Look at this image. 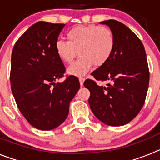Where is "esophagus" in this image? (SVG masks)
Segmentation results:
<instances>
[{"label":"esophagus","mask_w":160,"mask_h":160,"mask_svg":"<svg viewBox=\"0 0 160 160\" xmlns=\"http://www.w3.org/2000/svg\"><path fill=\"white\" fill-rule=\"evenodd\" d=\"M84 81H85L84 77L79 78V82H80V85H81V86H83V82H84Z\"/></svg>","instance_id":"1"}]
</instances>
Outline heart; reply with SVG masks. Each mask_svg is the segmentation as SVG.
<instances>
[{"instance_id": "1", "label": "heart", "mask_w": 160, "mask_h": 160, "mask_svg": "<svg viewBox=\"0 0 160 160\" xmlns=\"http://www.w3.org/2000/svg\"><path fill=\"white\" fill-rule=\"evenodd\" d=\"M66 38L67 42H56L55 51L66 64L71 63L78 53L79 58L67 69L68 73L77 77L88 73L94 64L96 66L106 64L115 47L114 33L107 26L77 25L68 31Z\"/></svg>"}]
</instances>
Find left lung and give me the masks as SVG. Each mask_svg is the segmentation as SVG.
<instances>
[{
  "instance_id": "8db88e82",
  "label": "left lung",
  "mask_w": 160,
  "mask_h": 160,
  "mask_svg": "<svg viewBox=\"0 0 160 160\" xmlns=\"http://www.w3.org/2000/svg\"><path fill=\"white\" fill-rule=\"evenodd\" d=\"M114 33L115 47L107 62L91 73L97 81H109L107 87L87 79L85 87L90 92L89 104L100 121L112 127L131 122L143 107L150 73L146 51L140 39L124 24L107 20Z\"/></svg>"
}]
</instances>
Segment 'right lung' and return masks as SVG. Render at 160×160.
<instances>
[{"instance_id": "right-lung-1", "label": "right lung", "mask_w": 160, "mask_h": 160, "mask_svg": "<svg viewBox=\"0 0 160 160\" xmlns=\"http://www.w3.org/2000/svg\"><path fill=\"white\" fill-rule=\"evenodd\" d=\"M65 24L38 22L14 45L11 57V90L18 109L35 128H58L69 114L70 102L80 88L78 78L67 76L55 51L58 37Z\"/></svg>"}]
</instances>
